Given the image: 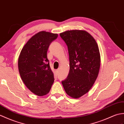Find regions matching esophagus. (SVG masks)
<instances>
[{
  "instance_id": "obj_1",
  "label": "esophagus",
  "mask_w": 124,
  "mask_h": 124,
  "mask_svg": "<svg viewBox=\"0 0 124 124\" xmlns=\"http://www.w3.org/2000/svg\"><path fill=\"white\" fill-rule=\"evenodd\" d=\"M59 71H60V70H59V69H57L56 70V73H57V74H58L59 73Z\"/></svg>"
}]
</instances>
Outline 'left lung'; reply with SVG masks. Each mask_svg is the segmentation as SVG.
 Segmentation results:
<instances>
[{
    "mask_svg": "<svg viewBox=\"0 0 124 124\" xmlns=\"http://www.w3.org/2000/svg\"><path fill=\"white\" fill-rule=\"evenodd\" d=\"M68 47L70 72L62 84L66 93L78 99L91 89L100 67V54L93 37L84 30H73L60 33Z\"/></svg>",
    "mask_w": 124,
    "mask_h": 124,
    "instance_id": "left-lung-1",
    "label": "left lung"
}]
</instances>
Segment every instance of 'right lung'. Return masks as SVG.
<instances>
[{
    "label": "right lung",
    "instance_id": "1",
    "mask_svg": "<svg viewBox=\"0 0 124 124\" xmlns=\"http://www.w3.org/2000/svg\"><path fill=\"white\" fill-rule=\"evenodd\" d=\"M57 37V33L38 32L27 41L19 56L21 78L27 89L37 95L48 94L54 82L46 54L50 43Z\"/></svg>",
    "mask_w": 124,
    "mask_h": 124
}]
</instances>
